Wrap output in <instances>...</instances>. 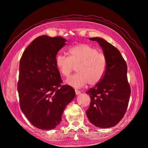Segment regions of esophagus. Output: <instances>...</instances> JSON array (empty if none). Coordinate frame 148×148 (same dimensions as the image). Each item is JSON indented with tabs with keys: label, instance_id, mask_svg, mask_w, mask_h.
<instances>
[{
	"label": "esophagus",
	"instance_id": "esophagus-1",
	"mask_svg": "<svg viewBox=\"0 0 148 148\" xmlns=\"http://www.w3.org/2000/svg\"><path fill=\"white\" fill-rule=\"evenodd\" d=\"M75 92L76 95H80V94H81V92L79 91V90H77V89L75 90Z\"/></svg>",
	"mask_w": 148,
	"mask_h": 148
}]
</instances>
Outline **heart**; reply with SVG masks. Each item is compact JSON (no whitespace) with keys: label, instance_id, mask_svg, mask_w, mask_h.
I'll return each mask as SVG.
<instances>
[{"label":"heart","instance_id":"1","mask_svg":"<svg viewBox=\"0 0 148 148\" xmlns=\"http://www.w3.org/2000/svg\"><path fill=\"white\" fill-rule=\"evenodd\" d=\"M69 56L56 54V65L60 74L65 77L76 66L75 74L69 77L66 83L70 86L80 88L87 83L94 86L102 80L107 69V59L93 47L86 44L75 45L68 50Z\"/></svg>","mask_w":148,"mask_h":148}]
</instances>
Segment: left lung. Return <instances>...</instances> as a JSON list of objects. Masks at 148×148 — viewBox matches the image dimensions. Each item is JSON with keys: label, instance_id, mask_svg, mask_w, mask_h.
Segmentation results:
<instances>
[{"label": "left lung", "instance_id": "left-lung-1", "mask_svg": "<svg viewBox=\"0 0 148 148\" xmlns=\"http://www.w3.org/2000/svg\"><path fill=\"white\" fill-rule=\"evenodd\" d=\"M102 48L107 69L102 80L86 93L91 99L86 111L89 121L95 127H114L123 118L128 107L131 88L127 80V66L120 51L104 39L90 38Z\"/></svg>", "mask_w": 148, "mask_h": 148}]
</instances>
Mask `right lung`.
<instances>
[{
	"instance_id": "obj_1",
	"label": "right lung",
	"mask_w": 148,
	"mask_h": 148,
	"mask_svg": "<svg viewBox=\"0 0 148 148\" xmlns=\"http://www.w3.org/2000/svg\"><path fill=\"white\" fill-rule=\"evenodd\" d=\"M66 42L61 36H40L30 44L20 59V106L30 122L39 129L55 128L65 108L75 96L71 86L61 85L56 65V54Z\"/></svg>"
}]
</instances>
